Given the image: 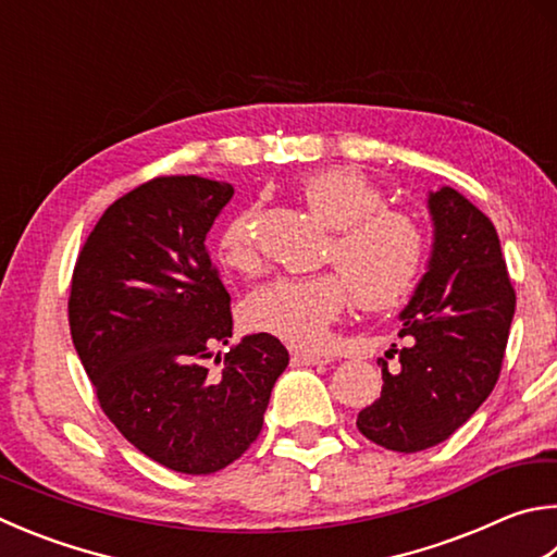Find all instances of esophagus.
Returning <instances> with one entry per match:
<instances>
[{
  "label": "esophagus",
  "instance_id": "obj_1",
  "mask_svg": "<svg viewBox=\"0 0 557 557\" xmlns=\"http://www.w3.org/2000/svg\"><path fill=\"white\" fill-rule=\"evenodd\" d=\"M292 360L299 362V366H326L333 360L331 352L323 350H305V348H292Z\"/></svg>",
  "mask_w": 557,
  "mask_h": 557
}]
</instances>
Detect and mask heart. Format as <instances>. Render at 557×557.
I'll return each instance as SVG.
<instances>
[{"instance_id":"b5f03b06","label":"heart","mask_w":557,"mask_h":557,"mask_svg":"<svg viewBox=\"0 0 557 557\" xmlns=\"http://www.w3.org/2000/svg\"><path fill=\"white\" fill-rule=\"evenodd\" d=\"M311 216L331 228L326 260L338 270L311 277H277L246 299V321L297 346H319L329 326L348 307L350 292L362 309L399 307L423 277L429 234L417 216L384 209L382 189L360 170L333 165L299 182ZM258 207L236 211L219 236L226 268H258Z\"/></svg>"}]
</instances>
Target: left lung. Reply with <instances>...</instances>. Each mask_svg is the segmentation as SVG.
<instances>
[{"label":"left lung","instance_id":"1","mask_svg":"<svg viewBox=\"0 0 557 557\" xmlns=\"http://www.w3.org/2000/svg\"><path fill=\"white\" fill-rule=\"evenodd\" d=\"M433 244L426 272L401 309L392 346L399 368L382 360V394L358 413L377 446L419 453L450 438L497 384L517 295L497 228L458 189L429 191Z\"/></svg>","mask_w":557,"mask_h":557}]
</instances>
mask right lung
<instances>
[{
  "label": "right lung",
  "mask_w": 557,
  "mask_h": 557,
  "mask_svg": "<svg viewBox=\"0 0 557 557\" xmlns=\"http://www.w3.org/2000/svg\"><path fill=\"white\" fill-rule=\"evenodd\" d=\"M234 187L156 177L111 205L79 250L70 333L109 421L165 468L211 474L258 438L289 352L252 333L211 372L234 336L231 297L207 250Z\"/></svg>",
  "instance_id": "obj_1"
}]
</instances>
